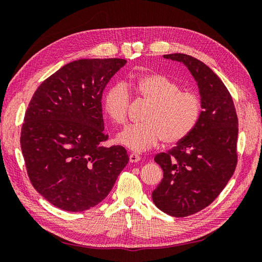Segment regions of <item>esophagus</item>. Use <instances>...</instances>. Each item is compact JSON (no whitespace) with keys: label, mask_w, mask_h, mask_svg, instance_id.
Listing matches in <instances>:
<instances>
[{"label":"esophagus","mask_w":262,"mask_h":262,"mask_svg":"<svg viewBox=\"0 0 262 262\" xmlns=\"http://www.w3.org/2000/svg\"><path fill=\"white\" fill-rule=\"evenodd\" d=\"M129 158H130V163H137V162H140V160H141L140 155H138L136 153H131Z\"/></svg>","instance_id":"1"}]
</instances>
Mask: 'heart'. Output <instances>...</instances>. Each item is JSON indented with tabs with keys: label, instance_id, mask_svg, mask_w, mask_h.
I'll list each match as a JSON object with an SVG mask.
<instances>
[{
	"label": "heart",
	"instance_id": "1",
	"mask_svg": "<svg viewBox=\"0 0 262 262\" xmlns=\"http://www.w3.org/2000/svg\"><path fill=\"white\" fill-rule=\"evenodd\" d=\"M137 96L149 104L143 117L144 123L133 124L117 136V142L141 152L162 141L177 144L193 131L202 114V100L191 91L160 73L139 76L128 84ZM130 107V94L124 83H116L102 97V109L116 124H124Z\"/></svg>",
	"mask_w": 262,
	"mask_h": 262
}]
</instances>
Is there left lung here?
Masks as SVG:
<instances>
[{"label":"left lung","mask_w":262,"mask_h":262,"mask_svg":"<svg viewBox=\"0 0 262 262\" xmlns=\"http://www.w3.org/2000/svg\"><path fill=\"white\" fill-rule=\"evenodd\" d=\"M184 64L199 89L202 114L193 131L154 161L163 179L152 192L156 207L184 217L207 208L225 188L237 164L238 119L224 83L203 62L184 53L165 54Z\"/></svg>","instance_id":"obj_1"}]
</instances>
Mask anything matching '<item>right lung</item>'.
Masks as SVG:
<instances>
[{"label":"right lung","mask_w":262,"mask_h":262,"mask_svg":"<svg viewBox=\"0 0 262 262\" xmlns=\"http://www.w3.org/2000/svg\"><path fill=\"white\" fill-rule=\"evenodd\" d=\"M123 59H81L62 67L35 92L20 146L31 184L54 207L82 212L112 191L129 162L121 145L102 146L101 96Z\"/></svg>","instance_id":"right-lung-1"}]
</instances>
